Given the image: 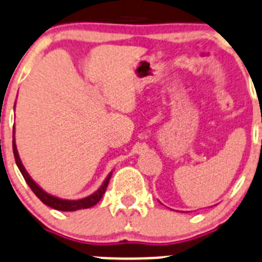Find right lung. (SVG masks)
I'll return each instance as SVG.
<instances>
[{
  "label": "right lung",
  "instance_id": "right-lung-1",
  "mask_svg": "<svg viewBox=\"0 0 262 262\" xmlns=\"http://www.w3.org/2000/svg\"><path fill=\"white\" fill-rule=\"evenodd\" d=\"M12 151H14V156H15V161H16L17 167H19L20 172L21 175L24 177L25 182L28 183V185L30 187V189L34 192V194L37 195L38 199L43 202L45 205L47 206L52 207V209L58 210V211H77V210H82V209H90V207L95 206L101 199H102L103 193L106 192V188H107L108 182H110V178L113 175V171L106 177V179L103 180L102 185L96 190L95 193H92L91 195L88 197H84V199H80V200H62V199H58L56 195L50 194V193L45 192L34 180L30 178V175L28 174V171L25 170L24 165H23L21 160L19 157V152H17L16 148V143H15V129L12 132Z\"/></svg>",
  "mask_w": 262,
  "mask_h": 262
}]
</instances>
